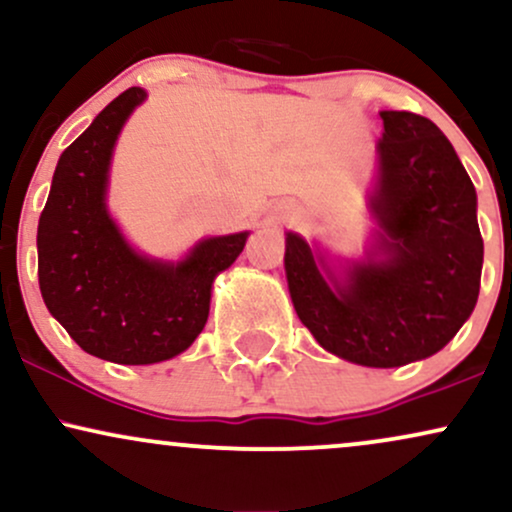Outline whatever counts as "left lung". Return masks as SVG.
<instances>
[{
	"label": "left lung",
	"mask_w": 512,
	"mask_h": 512,
	"mask_svg": "<svg viewBox=\"0 0 512 512\" xmlns=\"http://www.w3.org/2000/svg\"><path fill=\"white\" fill-rule=\"evenodd\" d=\"M379 260L355 262L346 283L319 274L310 245L286 236V276L300 322L319 346L365 367H400L439 353L472 315L484 240L477 193L432 121L381 112Z\"/></svg>",
	"instance_id": "1"
}]
</instances>
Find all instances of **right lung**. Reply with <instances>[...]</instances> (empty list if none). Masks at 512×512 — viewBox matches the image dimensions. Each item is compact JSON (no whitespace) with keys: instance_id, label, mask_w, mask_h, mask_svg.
Listing matches in <instances>:
<instances>
[{"instance_id":"1","label":"right lung","mask_w":512,"mask_h":512,"mask_svg":"<svg viewBox=\"0 0 512 512\" xmlns=\"http://www.w3.org/2000/svg\"><path fill=\"white\" fill-rule=\"evenodd\" d=\"M145 90L128 88L61 152L38 224L40 293L85 353L116 365H152L183 353L205 329L214 276L243 252L248 233L207 238L178 264L138 255L109 219V159Z\"/></svg>"}]
</instances>
